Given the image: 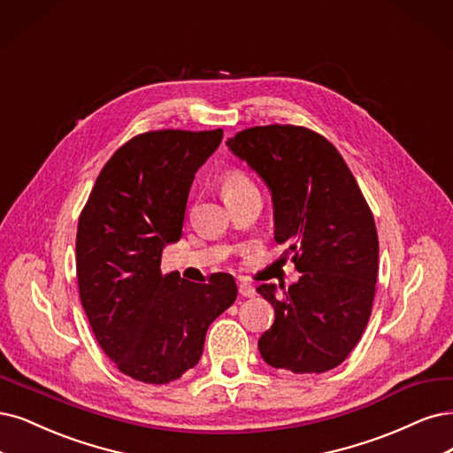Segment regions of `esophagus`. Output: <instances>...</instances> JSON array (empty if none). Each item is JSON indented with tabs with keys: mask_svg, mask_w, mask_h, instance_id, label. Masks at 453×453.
<instances>
[{
	"mask_svg": "<svg viewBox=\"0 0 453 453\" xmlns=\"http://www.w3.org/2000/svg\"><path fill=\"white\" fill-rule=\"evenodd\" d=\"M239 293H241L242 296H246V298H252V296H256V288L252 286V283L241 281V283H239Z\"/></svg>",
	"mask_w": 453,
	"mask_h": 453,
	"instance_id": "obj_1",
	"label": "esophagus"
}]
</instances>
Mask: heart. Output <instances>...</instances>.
Returning a JSON list of instances; mask_svg holds the SVG:
<instances>
[{
    "label": "heart",
    "mask_w": 453,
    "mask_h": 453,
    "mask_svg": "<svg viewBox=\"0 0 453 453\" xmlns=\"http://www.w3.org/2000/svg\"><path fill=\"white\" fill-rule=\"evenodd\" d=\"M256 190L254 182L248 179V175H244L239 170H229L222 175V194L224 197H235L246 192H252Z\"/></svg>",
    "instance_id": "heart-1"
}]
</instances>
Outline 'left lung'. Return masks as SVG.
I'll return each mask as SVG.
<instances>
[{
  "instance_id": "obj_1",
  "label": "left lung",
  "mask_w": 453,
  "mask_h": 453,
  "mask_svg": "<svg viewBox=\"0 0 453 453\" xmlns=\"http://www.w3.org/2000/svg\"><path fill=\"white\" fill-rule=\"evenodd\" d=\"M226 145L269 188L274 239L289 244L300 273L289 288H257L274 308L259 353L278 370L325 373L349 357L370 321L379 273L373 214L338 149L313 130L254 127Z\"/></svg>"
}]
</instances>
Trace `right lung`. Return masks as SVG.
Instances as JSON below:
<instances>
[{"instance_id": "obj_1", "label": "right lung", "mask_w": 453, "mask_h": 453, "mask_svg": "<svg viewBox=\"0 0 453 453\" xmlns=\"http://www.w3.org/2000/svg\"><path fill=\"white\" fill-rule=\"evenodd\" d=\"M222 136V128L140 134L106 162L80 214L81 306L108 358L147 384L194 367L211 323L237 298L231 274L194 283L160 271L164 248L182 235L194 175Z\"/></svg>"}]
</instances>
